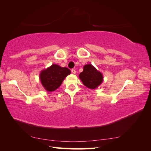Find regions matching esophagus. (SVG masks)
<instances>
[{
  "instance_id": "34e87169",
  "label": "esophagus",
  "mask_w": 151,
  "mask_h": 151,
  "mask_svg": "<svg viewBox=\"0 0 151 151\" xmlns=\"http://www.w3.org/2000/svg\"><path fill=\"white\" fill-rule=\"evenodd\" d=\"M71 72H72V74H75L76 73V71L75 69H72V70H71Z\"/></svg>"
}]
</instances>
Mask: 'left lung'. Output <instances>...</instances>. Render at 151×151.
<instances>
[{
  "label": "left lung",
  "instance_id": "8db88e82",
  "mask_svg": "<svg viewBox=\"0 0 151 151\" xmlns=\"http://www.w3.org/2000/svg\"><path fill=\"white\" fill-rule=\"evenodd\" d=\"M79 77L83 84L91 89L97 88L103 81V74L91 64L85 65Z\"/></svg>",
  "mask_w": 151,
  "mask_h": 151
}]
</instances>
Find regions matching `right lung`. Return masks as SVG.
I'll list each match as a JSON object with an SVG mask.
<instances>
[{
    "mask_svg": "<svg viewBox=\"0 0 151 151\" xmlns=\"http://www.w3.org/2000/svg\"><path fill=\"white\" fill-rule=\"evenodd\" d=\"M70 74V70L68 68L53 64L41 71L39 77L45 89L52 92L60 86L63 81Z\"/></svg>",
    "mask_w": 151,
    "mask_h": 151,
    "instance_id": "right-lung-1",
    "label": "right lung"
}]
</instances>
